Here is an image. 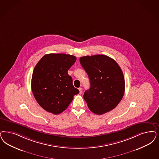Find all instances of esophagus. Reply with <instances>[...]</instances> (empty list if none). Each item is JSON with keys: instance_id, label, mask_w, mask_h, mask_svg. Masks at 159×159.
<instances>
[{"instance_id": "obj_1", "label": "esophagus", "mask_w": 159, "mask_h": 159, "mask_svg": "<svg viewBox=\"0 0 159 159\" xmlns=\"http://www.w3.org/2000/svg\"><path fill=\"white\" fill-rule=\"evenodd\" d=\"M79 93H80V94H82L83 92L82 88H79Z\"/></svg>"}]
</instances>
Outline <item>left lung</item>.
I'll use <instances>...</instances> for the list:
<instances>
[{
  "instance_id": "8db88e82",
  "label": "left lung",
  "mask_w": 159,
  "mask_h": 159,
  "mask_svg": "<svg viewBox=\"0 0 159 159\" xmlns=\"http://www.w3.org/2000/svg\"><path fill=\"white\" fill-rule=\"evenodd\" d=\"M80 63L90 79V88L83 95L89 109L99 115L114 109L125 90L120 66L114 59L103 55L83 56Z\"/></svg>"
}]
</instances>
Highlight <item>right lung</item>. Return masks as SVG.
Segmentation results:
<instances>
[{"label":"right lung","instance_id":"add662e5","mask_svg":"<svg viewBox=\"0 0 159 159\" xmlns=\"http://www.w3.org/2000/svg\"><path fill=\"white\" fill-rule=\"evenodd\" d=\"M76 60L73 55L50 53L43 56L34 67L32 90L37 102L46 111L59 114L79 93L67 73Z\"/></svg>","mask_w":159,"mask_h":159}]
</instances>
